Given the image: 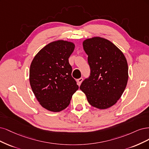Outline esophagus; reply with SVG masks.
<instances>
[{
    "label": "esophagus",
    "instance_id": "esophagus-1",
    "mask_svg": "<svg viewBox=\"0 0 149 149\" xmlns=\"http://www.w3.org/2000/svg\"><path fill=\"white\" fill-rule=\"evenodd\" d=\"M82 81H83V78H80V79H79L78 80H77V81H78V84H79V85H80V84H81V83L82 82Z\"/></svg>",
    "mask_w": 149,
    "mask_h": 149
}]
</instances>
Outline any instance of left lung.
Listing matches in <instances>:
<instances>
[{
	"label": "left lung",
	"mask_w": 149,
	"mask_h": 149,
	"mask_svg": "<svg viewBox=\"0 0 149 149\" xmlns=\"http://www.w3.org/2000/svg\"><path fill=\"white\" fill-rule=\"evenodd\" d=\"M83 46L88 55L90 74L80 88L92 106L101 109L108 108L121 98L127 85L126 57L113 43L100 37L85 40Z\"/></svg>",
	"instance_id": "obj_1"
}]
</instances>
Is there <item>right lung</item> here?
Wrapping results in <instances>:
<instances>
[{"label": "right lung", "instance_id": "add662e5", "mask_svg": "<svg viewBox=\"0 0 149 149\" xmlns=\"http://www.w3.org/2000/svg\"><path fill=\"white\" fill-rule=\"evenodd\" d=\"M74 48L73 42H52L38 52L31 62V89L40 104L49 111L59 112L66 108L79 89L69 62Z\"/></svg>", "mask_w": 149, "mask_h": 149}]
</instances>
